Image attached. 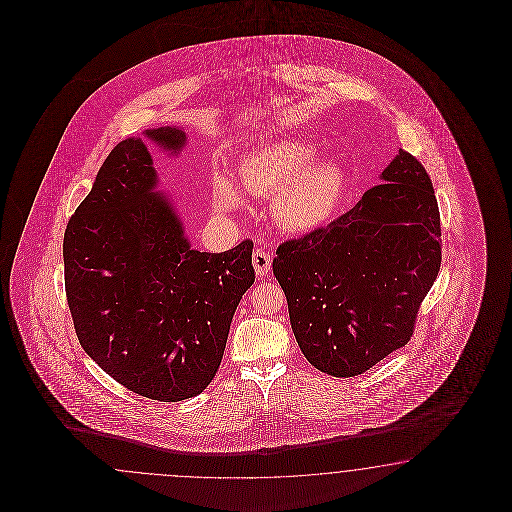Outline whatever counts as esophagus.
Returning a JSON list of instances; mask_svg holds the SVG:
<instances>
[{
  "label": "esophagus",
  "mask_w": 512,
  "mask_h": 512,
  "mask_svg": "<svg viewBox=\"0 0 512 512\" xmlns=\"http://www.w3.org/2000/svg\"><path fill=\"white\" fill-rule=\"evenodd\" d=\"M251 261H253L257 276H261V278L268 276V272H270V268H272V257H270V253H266L264 249H255Z\"/></svg>",
  "instance_id": "obj_1"
}]
</instances>
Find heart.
I'll list each match as a JSON object with an SVG mask.
<instances>
[{
	"mask_svg": "<svg viewBox=\"0 0 512 512\" xmlns=\"http://www.w3.org/2000/svg\"><path fill=\"white\" fill-rule=\"evenodd\" d=\"M315 148L302 140L263 142L244 155L240 182L251 195H276L274 217L285 231L304 233L334 214L345 187V172L336 161H309ZM214 202L223 212L242 206V193L229 174H219Z\"/></svg>",
	"mask_w": 512,
	"mask_h": 512,
	"instance_id": "heart-1",
	"label": "heart"
}]
</instances>
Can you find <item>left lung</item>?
<instances>
[{
	"instance_id": "obj_1",
	"label": "left lung",
	"mask_w": 512,
	"mask_h": 512,
	"mask_svg": "<svg viewBox=\"0 0 512 512\" xmlns=\"http://www.w3.org/2000/svg\"><path fill=\"white\" fill-rule=\"evenodd\" d=\"M343 216L276 249L272 263L296 341L334 377L368 372L411 340L441 266L430 174L400 150Z\"/></svg>"
}]
</instances>
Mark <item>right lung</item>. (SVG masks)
<instances>
[{"mask_svg": "<svg viewBox=\"0 0 512 512\" xmlns=\"http://www.w3.org/2000/svg\"><path fill=\"white\" fill-rule=\"evenodd\" d=\"M178 152L186 133L148 129ZM140 139L114 146L63 236L65 295L82 349L144 398L180 402L214 379L234 311L255 281L253 242L191 249Z\"/></svg>", "mask_w": 512, "mask_h": 512, "instance_id": "1", "label": "right lung"}]
</instances>
